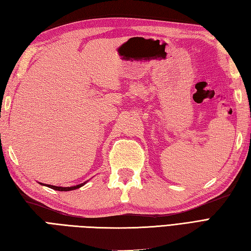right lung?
<instances>
[{"mask_svg": "<svg viewBox=\"0 0 251 251\" xmlns=\"http://www.w3.org/2000/svg\"><path fill=\"white\" fill-rule=\"evenodd\" d=\"M85 183L86 182H84V183H81V184H78V185H75V186H70V187H62V186H54V185H50V184H46V186H48V187H50V188H52V189H55V191H60V192H67V191H73V189H76V188H79L81 186H83ZM41 185H45L44 183H40Z\"/></svg>", "mask_w": 251, "mask_h": 251, "instance_id": "1", "label": "right lung"}]
</instances>
